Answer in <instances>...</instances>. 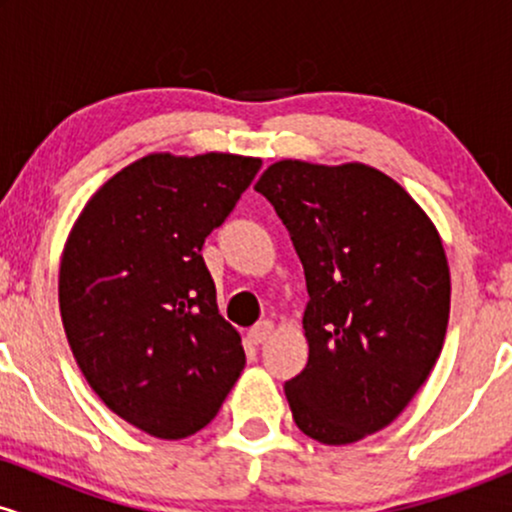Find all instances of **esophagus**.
I'll list each match as a JSON object with an SVG mask.
<instances>
[{"mask_svg": "<svg viewBox=\"0 0 512 512\" xmlns=\"http://www.w3.org/2000/svg\"><path fill=\"white\" fill-rule=\"evenodd\" d=\"M272 334H274V322L272 320H262V322H257L255 327H252V330L248 332V337H250L252 344H264L269 337H272Z\"/></svg>", "mask_w": 512, "mask_h": 512, "instance_id": "34e87169", "label": "esophagus"}]
</instances>
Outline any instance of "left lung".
Returning <instances> with one entry per match:
<instances>
[{
	"label": "left lung",
	"instance_id": "obj_1",
	"mask_svg": "<svg viewBox=\"0 0 512 512\" xmlns=\"http://www.w3.org/2000/svg\"><path fill=\"white\" fill-rule=\"evenodd\" d=\"M289 228L308 284V366L284 385L293 421L325 445L390 426L424 385L450 317L436 223L366 163L281 158L255 185Z\"/></svg>",
	"mask_w": 512,
	"mask_h": 512
}]
</instances>
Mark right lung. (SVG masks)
Returning a JSON list of instances; mask_svg holds the SVG:
<instances>
[{"label": "right lung", "instance_id": "1", "mask_svg": "<svg viewBox=\"0 0 512 512\" xmlns=\"http://www.w3.org/2000/svg\"><path fill=\"white\" fill-rule=\"evenodd\" d=\"M260 166L221 151L146 154L93 192L64 243L69 349L105 407L149 436L197 433L243 373L202 245Z\"/></svg>", "mask_w": 512, "mask_h": 512}]
</instances>
